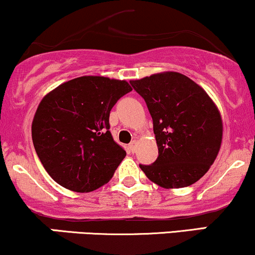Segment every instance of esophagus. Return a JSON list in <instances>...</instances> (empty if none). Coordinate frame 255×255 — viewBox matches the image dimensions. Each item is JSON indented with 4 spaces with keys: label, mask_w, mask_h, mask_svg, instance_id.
<instances>
[{
    "label": "esophagus",
    "mask_w": 255,
    "mask_h": 255,
    "mask_svg": "<svg viewBox=\"0 0 255 255\" xmlns=\"http://www.w3.org/2000/svg\"><path fill=\"white\" fill-rule=\"evenodd\" d=\"M128 148H130V150L132 151V152L136 151V148H137V140H132V142H131L130 144H128Z\"/></svg>",
    "instance_id": "1"
}]
</instances>
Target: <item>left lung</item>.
Returning a JSON list of instances; mask_svg holds the SVG:
<instances>
[{
  "mask_svg": "<svg viewBox=\"0 0 255 255\" xmlns=\"http://www.w3.org/2000/svg\"><path fill=\"white\" fill-rule=\"evenodd\" d=\"M130 83L145 100L158 148L156 161L139 168L149 180L168 190L198 181L222 144L223 122L216 104L202 87L176 71Z\"/></svg>",
  "mask_w": 255,
  "mask_h": 255,
  "instance_id": "obj_1",
  "label": "left lung"
}]
</instances>
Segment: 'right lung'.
Wrapping results in <instances>:
<instances>
[{
    "label": "right lung",
    "mask_w": 255,
    "mask_h": 255,
    "mask_svg": "<svg viewBox=\"0 0 255 255\" xmlns=\"http://www.w3.org/2000/svg\"><path fill=\"white\" fill-rule=\"evenodd\" d=\"M131 91L125 80L81 76L43 98L32 122V139L57 184L85 193L111 180L127 152L112 138L110 112Z\"/></svg>",
    "instance_id": "right-lung-1"
}]
</instances>
